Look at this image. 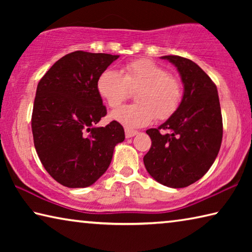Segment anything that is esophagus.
I'll list each match as a JSON object with an SVG mask.
<instances>
[{"label":"esophagus","mask_w":252,"mask_h":252,"mask_svg":"<svg viewBox=\"0 0 252 252\" xmlns=\"http://www.w3.org/2000/svg\"><path fill=\"white\" fill-rule=\"evenodd\" d=\"M139 132L138 131H135V130H131V129H126V138H132V136H134V135H136L138 134Z\"/></svg>","instance_id":"1"}]
</instances>
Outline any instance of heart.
Instances as JSON below:
<instances>
[{
	"label": "heart",
	"instance_id": "heart-1",
	"mask_svg": "<svg viewBox=\"0 0 252 252\" xmlns=\"http://www.w3.org/2000/svg\"><path fill=\"white\" fill-rule=\"evenodd\" d=\"M96 90L110 108H118L135 91L136 103L125 105L111 119L127 127L148 126L157 117L168 120L180 108L183 88L180 81L147 59L131 61L117 70H105L96 81Z\"/></svg>",
	"mask_w": 252,
	"mask_h": 252
}]
</instances>
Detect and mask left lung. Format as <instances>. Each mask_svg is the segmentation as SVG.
I'll return each instance as SVG.
<instances>
[{"instance_id": "1", "label": "left lung", "mask_w": 252, "mask_h": 252, "mask_svg": "<svg viewBox=\"0 0 252 252\" xmlns=\"http://www.w3.org/2000/svg\"><path fill=\"white\" fill-rule=\"evenodd\" d=\"M161 59L177 67L185 92L177 112L158 129L147 130L152 144L143 162L161 185L185 188L202 178L219 153L223 129L218 91L191 60L179 55Z\"/></svg>"}]
</instances>
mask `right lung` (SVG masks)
<instances>
[{"label": "right lung", "instance_id": "obj_1", "mask_svg": "<svg viewBox=\"0 0 252 252\" xmlns=\"http://www.w3.org/2000/svg\"><path fill=\"white\" fill-rule=\"evenodd\" d=\"M119 55L75 51L58 60L40 80L32 113L34 147L46 171L67 188L94 183L125 140L117 121L95 126L106 109L96 81Z\"/></svg>", "mask_w": 252, "mask_h": 252}]
</instances>
